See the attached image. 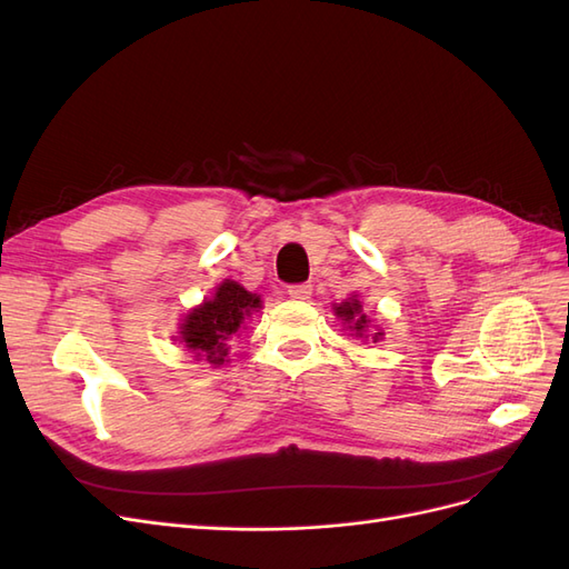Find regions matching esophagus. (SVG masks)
<instances>
[{
    "label": "esophagus",
    "mask_w": 569,
    "mask_h": 569,
    "mask_svg": "<svg viewBox=\"0 0 569 569\" xmlns=\"http://www.w3.org/2000/svg\"><path fill=\"white\" fill-rule=\"evenodd\" d=\"M287 295H289L291 299H297V301H306V299H311L313 287H311V284H291V287L287 289Z\"/></svg>",
    "instance_id": "esophagus-1"
}]
</instances>
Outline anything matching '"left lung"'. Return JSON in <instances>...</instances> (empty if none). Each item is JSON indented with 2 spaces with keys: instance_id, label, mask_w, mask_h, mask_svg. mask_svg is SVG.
<instances>
[{
  "instance_id": "8db88e82",
  "label": "left lung",
  "mask_w": 569,
  "mask_h": 569,
  "mask_svg": "<svg viewBox=\"0 0 569 569\" xmlns=\"http://www.w3.org/2000/svg\"><path fill=\"white\" fill-rule=\"evenodd\" d=\"M335 313L343 320V325H347L356 337H372V341H380L382 335H385L382 330H375V327H372V332L368 335L370 320L363 313V303L358 301V295H353L347 301H341L339 306H335Z\"/></svg>"
}]
</instances>
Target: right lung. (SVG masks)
Segmentation results:
<instances>
[{
	"label": "right lung",
	"mask_w": 569,
	"mask_h": 569,
	"mask_svg": "<svg viewBox=\"0 0 569 569\" xmlns=\"http://www.w3.org/2000/svg\"><path fill=\"white\" fill-rule=\"evenodd\" d=\"M256 308H261V297L251 295L234 280H226L218 284L211 299L184 316L180 322V341L197 360L218 368L228 358V341L242 330Z\"/></svg>",
	"instance_id": "obj_1"
}]
</instances>
